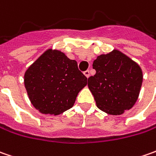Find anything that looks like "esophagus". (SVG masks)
I'll use <instances>...</instances> for the list:
<instances>
[{
  "label": "esophagus",
  "instance_id": "1",
  "mask_svg": "<svg viewBox=\"0 0 156 156\" xmlns=\"http://www.w3.org/2000/svg\"><path fill=\"white\" fill-rule=\"evenodd\" d=\"M84 75H85V76H86L87 78H88V77L90 76V74H89V70H86V71L84 72Z\"/></svg>",
  "mask_w": 156,
  "mask_h": 156
}]
</instances>
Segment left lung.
<instances>
[{"mask_svg":"<svg viewBox=\"0 0 156 156\" xmlns=\"http://www.w3.org/2000/svg\"><path fill=\"white\" fill-rule=\"evenodd\" d=\"M93 69L96 73L87 79V86L98 108L119 115L135 105L143 78L137 63L115 49L97 56Z\"/></svg>","mask_w":156,"mask_h":156,"instance_id":"1","label":"left lung"}]
</instances>
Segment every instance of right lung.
Returning <instances> with one entry per match:
<instances>
[{"instance_id": "add662e5", "label": "right lung", "mask_w": 156, "mask_h": 156, "mask_svg": "<svg viewBox=\"0 0 156 156\" xmlns=\"http://www.w3.org/2000/svg\"><path fill=\"white\" fill-rule=\"evenodd\" d=\"M24 84L33 106L41 114L60 115L73 107L87 77L59 50L48 49L27 69Z\"/></svg>"}]
</instances>
